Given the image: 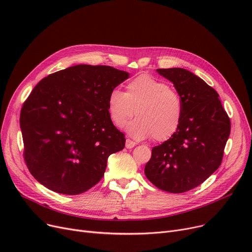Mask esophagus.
<instances>
[{"label": "esophagus", "mask_w": 252, "mask_h": 252, "mask_svg": "<svg viewBox=\"0 0 252 252\" xmlns=\"http://www.w3.org/2000/svg\"><path fill=\"white\" fill-rule=\"evenodd\" d=\"M135 146H136V143H135L134 141H131V140H129V139H126V147L127 149L134 148Z\"/></svg>", "instance_id": "34e87169"}]
</instances>
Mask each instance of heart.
Instances as JSON below:
<instances>
[{
    "label": "heart",
    "mask_w": 252,
    "mask_h": 252,
    "mask_svg": "<svg viewBox=\"0 0 252 252\" xmlns=\"http://www.w3.org/2000/svg\"><path fill=\"white\" fill-rule=\"evenodd\" d=\"M107 109L111 122L119 128L125 126L136 110L138 117L126 126L128 136L137 140L153 137L158 142L166 141L177 133L183 116L178 93L167 83L149 74L131 79L126 92L112 90Z\"/></svg>",
    "instance_id": "1"
}]
</instances>
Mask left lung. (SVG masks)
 I'll list each match as a JSON object with an SVG mask.
<instances>
[{
	"label": "left lung",
	"instance_id": "8db88e82",
	"mask_svg": "<svg viewBox=\"0 0 252 252\" xmlns=\"http://www.w3.org/2000/svg\"><path fill=\"white\" fill-rule=\"evenodd\" d=\"M174 84L183 105L177 133L152 149L145 175L158 189L183 193L199 186L221 163L231 131L219 94L184 68L157 69Z\"/></svg>",
	"mask_w": 252,
	"mask_h": 252
}]
</instances>
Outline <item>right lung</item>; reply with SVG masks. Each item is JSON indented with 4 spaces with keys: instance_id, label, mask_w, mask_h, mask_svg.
I'll list each match as a JSON object with an SVG mask.
<instances>
[{
    "instance_id": "1",
    "label": "right lung",
    "mask_w": 252,
    "mask_h": 252,
    "mask_svg": "<svg viewBox=\"0 0 252 252\" xmlns=\"http://www.w3.org/2000/svg\"><path fill=\"white\" fill-rule=\"evenodd\" d=\"M129 77L111 66L78 64L39 82L22 106L20 128L31 174L52 191L77 195L104 176L125 135L109 117V93Z\"/></svg>"
}]
</instances>
